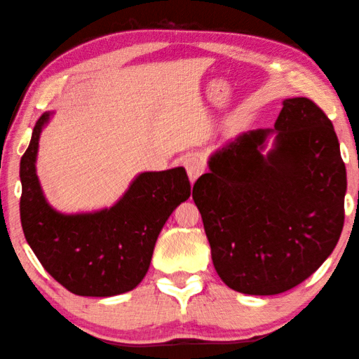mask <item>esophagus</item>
<instances>
[{"label":"esophagus","instance_id":"1","mask_svg":"<svg viewBox=\"0 0 359 359\" xmlns=\"http://www.w3.org/2000/svg\"><path fill=\"white\" fill-rule=\"evenodd\" d=\"M184 166H185L188 177H190L191 182L196 180L199 175L205 171V161L198 154L188 155V157L184 160Z\"/></svg>","mask_w":359,"mask_h":359}]
</instances>
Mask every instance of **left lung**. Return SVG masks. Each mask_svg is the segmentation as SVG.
I'll return each mask as SVG.
<instances>
[{
    "instance_id": "1",
    "label": "left lung",
    "mask_w": 359,
    "mask_h": 359,
    "mask_svg": "<svg viewBox=\"0 0 359 359\" xmlns=\"http://www.w3.org/2000/svg\"><path fill=\"white\" fill-rule=\"evenodd\" d=\"M271 130L229 142L193 185L215 270L231 289L278 295L308 279L344 227L347 174L334 127L306 97L284 100Z\"/></svg>"
}]
</instances>
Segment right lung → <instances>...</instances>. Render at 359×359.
<instances>
[{
  "mask_svg": "<svg viewBox=\"0 0 359 359\" xmlns=\"http://www.w3.org/2000/svg\"><path fill=\"white\" fill-rule=\"evenodd\" d=\"M48 116L39 117L20 161V219L26 242L43 269L75 295L113 297L132 290L146 276L163 224L190 198L185 169L140 174L111 208L57 213L43 198L34 165Z\"/></svg>",
  "mask_w": 359,
  "mask_h": 359,
  "instance_id": "1",
  "label": "right lung"
}]
</instances>
